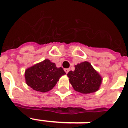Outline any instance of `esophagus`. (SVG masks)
<instances>
[{"instance_id": "obj_1", "label": "esophagus", "mask_w": 128, "mask_h": 128, "mask_svg": "<svg viewBox=\"0 0 128 128\" xmlns=\"http://www.w3.org/2000/svg\"><path fill=\"white\" fill-rule=\"evenodd\" d=\"M64 71H65L66 74H68V72H70V69H65V70H64Z\"/></svg>"}]
</instances>
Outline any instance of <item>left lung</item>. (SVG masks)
Segmentation results:
<instances>
[{
	"mask_svg": "<svg viewBox=\"0 0 128 128\" xmlns=\"http://www.w3.org/2000/svg\"><path fill=\"white\" fill-rule=\"evenodd\" d=\"M67 75L74 89L82 94L94 92L102 82L101 76L87 61L75 65L74 71H70Z\"/></svg>",
	"mask_w": 128,
	"mask_h": 128,
	"instance_id": "1",
	"label": "left lung"
}]
</instances>
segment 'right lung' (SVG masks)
I'll list each match as a JSON object with an SVG mask.
<instances>
[{"label":"right lung","mask_w":128,"mask_h":128,"mask_svg":"<svg viewBox=\"0 0 128 128\" xmlns=\"http://www.w3.org/2000/svg\"><path fill=\"white\" fill-rule=\"evenodd\" d=\"M66 74L62 68H56L55 63L48 59L27 69L25 78L28 86L36 91L46 92L54 88L60 77Z\"/></svg>","instance_id":"right-lung-1"}]
</instances>
